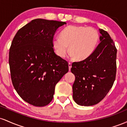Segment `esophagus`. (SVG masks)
I'll use <instances>...</instances> for the list:
<instances>
[{
    "label": "esophagus",
    "instance_id": "esophagus-1",
    "mask_svg": "<svg viewBox=\"0 0 127 127\" xmlns=\"http://www.w3.org/2000/svg\"><path fill=\"white\" fill-rule=\"evenodd\" d=\"M71 67H72V63L69 62L68 63V68H69V70H70Z\"/></svg>",
    "mask_w": 127,
    "mask_h": 127
}]
</instances>
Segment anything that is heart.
Listing matches in <instances>:
<instances>
[{
  "instance_id": "heart-1",
  "label": "heart",
  "mask_w": 127,
  "mask_h": 127,
  "mask_svg": "<svg viewBox=\"0 0 127 127\" xmlns=\"http://www.w3.org/2000/svg\"><path fill=\"white\" fill-rule=\"evenodd\" d=\"M99 40L95 29L82 26H69L62 30L60 37H55L52 45L56 54L64 58L69 52L78 61L87 59L94 51Z\"/></svg>"
}]
</instances>
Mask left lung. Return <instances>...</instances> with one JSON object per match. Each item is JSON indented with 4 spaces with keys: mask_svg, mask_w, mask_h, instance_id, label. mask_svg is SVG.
<instances>
[{
    "mask_svg": "<svg viewBox=\"0 0 127 127\" xmlns=\"http://www.w3.org/2000/svg\"><path fill=\"white\" fill-rule=\"evenodd\" d=\"M100 43L89 57L74 62L71 71L75 76L73 98L81 106H93L101 101L112 88L116 78V53L109 33L99 29Z\"/></svg>",
    "mask_w": 127,
    "mask_h": 127,
    "instance_id": "left-lung-1",
    "label": "left lung"
}]
</instances>
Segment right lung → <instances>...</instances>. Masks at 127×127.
Listing matches in <instances>:
<instances>
[{
  "label": "right lung",
  "instance_id": "1",
  "mask_svg": "<svg viewBox=\"0 0 127 127\" xmlns=\"http://www.w3.org/2000/svg\"><path fill=\"white\" fill-rule=\"evenodd\" d=\"M65 22L35 19L13 39L9 64L14 88L24 101L37 107L52 101L55 87L68 71V62L54 52L55 32Z\"/></svg>",
  "mask_w": 127,
  "mask_h": 127
}]
</instances>
